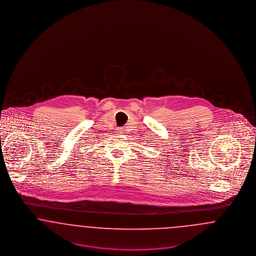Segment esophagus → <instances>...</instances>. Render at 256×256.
<instances>
[{"label": "esophagus", "mask_w": 256, "mask_h": 256, "mask_svg": "<svg viewBox=\"0 0 256 256\" xmlns=\"http://www.w3.org/2000/svg\"><path fill=\"white\" fill-rule=\"evenodd\" d=\"M120 130H122V129H120Z\"/></svg>", "instance_id": "34e87169"}]
</instances>
